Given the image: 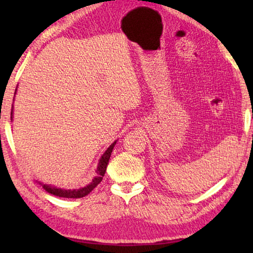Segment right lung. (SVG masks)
Wrapping results in <instances>:
<instances>
[{"label": "right lung", "mask_w": 253, "mask_h": 253, "mask_svg": "<svg viewBox=\"0 0 253 253\" xmlns=\"http://www.w3.org/2000/svg\"><path fill=\"white\" fill-rule=\"evenodd\" d=\"M11 121H12V111H11ZM116 142H114L108 147V149L105 152L104 155L101 156L99 164H98L97 168V176L92 179V182L89 184V185L81 187L79 190H62V188H57L54 186L51 185H46V184H43V188L50 194H53L55 196H60V198H68V199H79V198H84V196L88 195L90 192L95 188L98 184H99L102 181V177L106 173V169L107 165H108L109 158L111 155V152H113V148L115 146Z\"/></svg>", "instance_id": "obj_1"}]
</instances>
